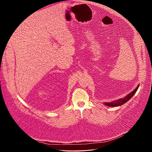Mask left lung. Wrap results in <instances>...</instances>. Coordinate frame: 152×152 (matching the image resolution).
<instances>
[{
	"mask_svg": "<svg viewBox=\"0 0 152 152\" xmlns=\"http://www.w3.org/2000/svg\"><path fill=\"white\" fill-rule=\"evenodd\" d=\"M139 87V85L137 86V87H136V88H135L132 92H130L129 94H128L126 96H125L124 98H121L119 99H118L116 101H112L110 102H106L105 103V105L108 106V107H118V106H121L123 104H124L125 103L127 102L130 98H132V97L135 94L136 92L137 91L138 88Z\"/></svg>",
	"mask_w": 152,
	"mask_h": 152,
	"instance_id": "8db88e82",
	"label": "left lung"
}]
</instances>
